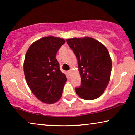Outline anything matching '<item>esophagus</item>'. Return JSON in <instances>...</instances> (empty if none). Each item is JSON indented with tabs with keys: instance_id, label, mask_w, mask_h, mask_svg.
Here are the masks:
<instances>
[{
	"instance_id": "34e87169",
	"label": "esophagus",
	"mask_w": 135,
	"mask_h": 135,
	"mask_svg": "<svg viewBox=\"0 0 135 135\" xmlns=\"http://www.w3.org/2000/svg\"><path fill=\"white\" fill-rule=\"evenodd\" d=\"M67 73H68V74L69 75V76H70V75H71V70H70V71H68L67 72Z\"/></svg>"
}]
</instances>
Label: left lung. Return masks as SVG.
Masks as SVG:
<instances>
[{"mask_svg": "<svg viewBox=\"0 0 135 135\" xmlns=\"http://www.w3.org/2000/svg\"><path fill=\"white\" fill-rule=\"evenodd\" d=\"M78 61L82 84L77 95L85 100L102 95L109 82L112 60L106 47L95 38L84 37L66 39Z\"/></svg>", "mask_w": 135, "mask_h": 135, "instance_id": "obj_1", "label": "left lung"}]
</instances>
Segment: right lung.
<instances>
[{
    "label": "right lung",
    "mask_w": 135,
    "mask_h": 135,
    "mask_svg": "<svg viewBox=\"0 0 135 135\" xmlns=\"http://www.w3.org/2000/svg\"><path fill=\"white\" fill-rule=\"evenodd\" d=\"M63 38L44 37L31 44L24 61L23 69L27 85L40 101L53 104L61 98L67 78L60 71L56 55Z\"/></svg>",
    "instance_id": "right-lung-1"
}]
</instances>
